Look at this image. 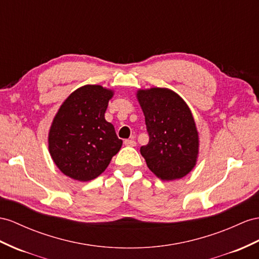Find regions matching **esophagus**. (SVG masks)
I'll use <instances>...</instances> for the list:
<instances>
[{"label":"esophagus","instance_id":"obj_1","mask_svg":"<svg viewBox=\"0 0 259 259\" xmlns=\"http://www.w3.org/2000/svg\"><path fill=\"white\" fill-rule=\"evenodd\" d=\"M124 145H127V147H136V141L134 139H127V140H124Z\"/></svg>","mask_w":259,"mask_h":259}]
</instances>
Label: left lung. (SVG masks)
Wrapping results in <instances>:
<instances>
[{"label": "left lung", "instance_id": "obj_1", "mask_svg": "<svg viewBox=\"0 0 259 259\" xmlns=\"http://www.w3.org/2000/svg\"><path fill=\"white\" fill-rule=\"evenodd\" d=\"M149 143L140 149L152 173L162 181L181 180L195 167L199 136L191 110L174 91L151 88L137 92Z\"/></svg>", "mask_w": 259, "mask_h": 259}]
</instances>
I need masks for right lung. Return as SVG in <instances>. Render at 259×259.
Returning <instances> with one entry per match:
<instances>
[{"instance_id": "add662e5", "label": "right lung", "mask_w": 259, "mask_h": 259, "mask_svg": "<svg viewBox=\"0 0 259 259\" xmlns=\"http://www.w3.org/2000/svg\"><path fill=\"white\" fill-rule=\"evenodd\" d=\"M114 91L102 85L75 90L59 108L48 135L49 153L72 180L89 182L107 168L122 145L105 111Z\"/></svg>"}]
</instances>
